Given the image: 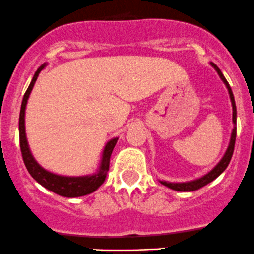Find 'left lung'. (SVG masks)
Returning a JSON list of instances; mask_svg holds the SVG:
<instances>
[{
	"instance_id": "left-lung-1",
	"label": "left lung",
	"mask_w": 254,
	"mask_h": 254,
	"mask_svg": "<svg viewBox=\"0 0 254 254\" xmlns=\"http://www.w3.org/2000/svg\"><path fill=\"white\" fill-rule=\"evenodd\" d=\"M211 65L213 67H215L216 71L218 72V75H220V77L222 79V81L225 82L226 86H227L228 89V94H230V97H231V102H232V110H233V114H232V121L233 124L236 125V117H237V111H236V104H235V97H233V94H232V90H231L230 85H228L227 80L225 79V76H223V74L221 72V70L218 69L217 66H216L213 63H211ZM236 133H237V128H233L232 130V134H231V142H230V145H228L227 150H226L225 155H223V158L221 159V162L218 163L217 165H216L215 168L211 170L210 173H207L206 175H204L202 178H200V179L197 180H194V182H189V183H167V182H162V184H164L165 187L170 188V189L173 190H177V191H195V190L200 189V188L205 187V185H207L209 183H211L212 180H215L216 178L218 177V175L221 174V173L223 172V170L227 168V165L230 164V160L231 158H232V154H233V150H235V142H236Z\"/></svg>"
}]
</instances>
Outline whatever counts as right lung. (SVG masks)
I'll return each mask as SVG.
<instances>
[{
	"mask_svg": "<svg viewBox=\"0 0 254 254\" xmlns=\"http://www.w3.org/2000/svg\"><path fill=\"white\" fill-rule=\"evenodd\" d=\"M44 66L45 64L42 65V66L36 71L33 79H32V82L29 84L28 89H27L26 94H24L23 101H22L21 105V112H19V147H21V153L22 158H23L24 165H26L29 174L33 177V179H36L39 184L45 188V189L50 190V191L55 192V194L60 195V196L79 197L87 194H91V192H94L95 190L105 182V179H106V174L107 172H109L110 168V158H111L112 150H114L119 138L111 139L107 143L106 147H105L104 154H102L101 165H100V170L97 174L90 175V177L71 178L53 174V173L47 172L45 169H43L41 165L34 160L33 155H32L31 150H29L28 143H27L26 128H24V111H26L27 100H28L32 89H33L34 82H36L39 72L44 69Z\"/></svg>",
	"mask_w": 254,
	"mask_h": 254,
	"instance_id": "1",
	"label": "right lung"
}]
</instances>
